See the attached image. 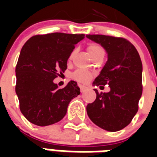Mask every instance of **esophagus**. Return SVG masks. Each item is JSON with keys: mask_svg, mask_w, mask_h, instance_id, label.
I'll return each instance as SVG.
<instances>
[{"mask_svg": "<svg viewBox=\"0 0 157 157\" xmlns=\"http://www.w3.org/2000/svg\"><path fill=\"white\" fill-rule=\"evenodd\" d=\"M80 88H81V92H84L87 89V86H81Z\"/></svg>", "mask_w": 157, "mask_h": 157, "instance_id": "esophagus-1", "label": "esophagus"}]
</instances>
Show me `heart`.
<instances>
[{
  "label": "heart",
  "mask_w": 157,
  "mask_h": 157,
  "mask_svg": "<svg viewBox=\"0 0 157 157\" xmlns=\"http://www.w3.org/2000/svg\"><path fill=\"white\" fill-rule=\"evenodd\" d=\"M87 50H88L89 55L91 57H93L94 55H97L99 52L104 51L103 48L98 44H90L87 47ZM76 53V49H74L73 51L71 52V54L70 55V59H71L74 55H75ZM92 77V74L91 72L87 71H84V70H78L76 71L74 73H72L71 78L77 81L78 82H81V83H85V82H88L90 79Z\"/></svg>",
  "instance_id": "b5f03b06"
}]
</instances>
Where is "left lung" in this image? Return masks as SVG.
Masks as SVG:
<instances>
[{
    "instance_id": "1",
    "label": "left lung",
    "mask_w": 157,
    "mask_h": 157,
    "mask_svg": "<svg viewBox=\"0 0 157 157\" xmlns=\"http://www.w3.org/2000/svg\"><path fill=\"white\" fill-rule=\"evenodd\" d=\"M87 39L102 46L108 60L93 86L108 84L110 92L98 93L86 106L87 115L96 125L107 131L125 128L138 111L142 95V63L138 51L123 38L100 34H87Z\"/></svg>"
}]
</instances>
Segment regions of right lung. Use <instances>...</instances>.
<instances>
[{"label":"right lung","mask_w":157,"mask_h":157,"mask_svg":"<svg viewBox=\"0 0 157 157\" xmlns=\"http://www.w3.org/2000/svg\"><path fill=\"white\" fill-rule=\"evenodd\" d=\"M84 38L85 34L53 33L33 36L23 45L16 66V93L21 112L33 124L60 121L70 102L81 93L76 82L60 89L54 80L67 69L75 45Z\"/></svg>","instance_id":"1"}]
</instances>
